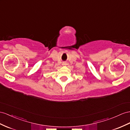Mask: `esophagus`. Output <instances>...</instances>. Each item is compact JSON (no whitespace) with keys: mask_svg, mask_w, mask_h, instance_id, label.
Masks as SVG:
<instances>
[{"mask_svg":"<svg viewBox=\"0 0 130 130\" xmlns=\"http://www.w3.org/2000/svg\"><path fill=\"white\" fill-rule=\"evenodd\" d=\"M66 63L65 62H64V63H63V64H62V65H66Z\"/></svg>","mask_w":130,"mask_h":130,"instance_id":"obj_1","label":"esophagus"}]
</instances>
